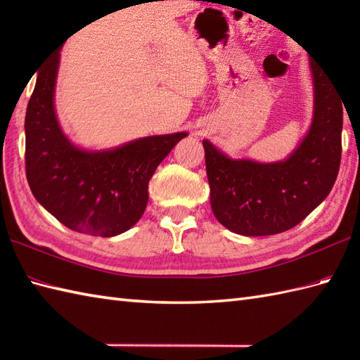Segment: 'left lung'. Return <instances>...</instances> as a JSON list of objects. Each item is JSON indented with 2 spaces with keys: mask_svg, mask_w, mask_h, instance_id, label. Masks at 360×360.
Returning a JSON list of instances; mask_svg holds the SVG:
<instances>
[{
  "mask_svg": "<svg viewBox=\"0 0 360 360\" xmlns=\"http://www.w3.org/2000/svg\"><path fill=\"white\" fill-rule=\"evenodd\" d=\"M311 71L314 117L286 160L231 159L202 141L213 215L229 231L244 236L289 231L331 192L340 167L343 106L338 89L312 60Z\"/></svg>",
  "mask_w": 360,
  "mask_h": 360,
  "instance_id": "left-lung-1",
  "label": "left lung"
}]
</instances>
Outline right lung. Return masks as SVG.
Returning <instances> with one entry per match:
<instances>
[{
    "label": "right lung",
    "instance_id": "obj_1",
    "mask_svg": "<svg viewBox=\"0 0 360 360\" xmlns=\"http://www.w3.org/2000/svg\"><path fill=\"white\" fill-rule=\"evenodd\" d=\"M58 62L57 52L38 72L27 103L29 187L35 200L71 231L116 236L141 219L153 173L187 133L148 136L103 151L75 147L63 134L53 110Z\"/></svg>",
    "mask_w": 360,
    "mask_h": 360
}]
</instances>
